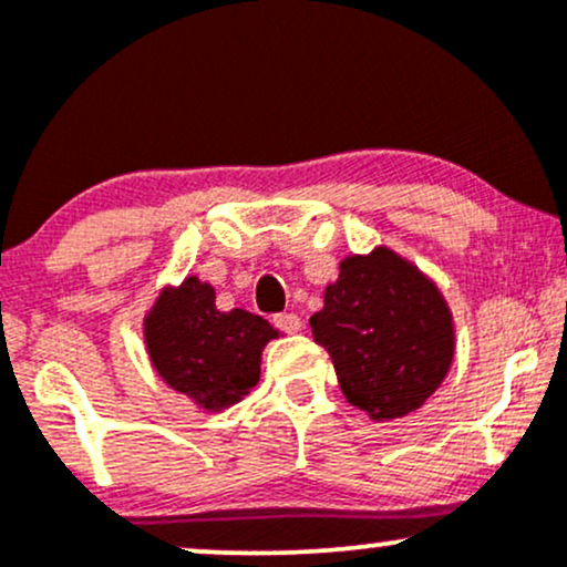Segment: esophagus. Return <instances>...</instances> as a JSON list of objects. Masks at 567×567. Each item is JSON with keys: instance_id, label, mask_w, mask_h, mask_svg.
I'll list each match as a JSON object with an SVG mask.
<instances>
[{"instance_id": "34e87169", "label": "esophagus", "mask_w": 567, "mask_h": 567, "mask_svg": "<svg viewBox=\"0 0 567 567\" xmlns=\"http://www.w3.org/2000/svg\"><path fill=\"white\" fill-rule=\"evenodd\" d=\"M275 324L282 333H298L301 330V317L292 315V311H285V315H275Z\"/></svg>"}]
</instances>
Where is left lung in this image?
I'll return each instance as SVG.
<instances>
[{
	"mask_svg": "<svg viewBox=\"0 0 567 567\" xmlns=\"http://www.w3.org/2000/svg\"><path fill=\"white\" fill-rule=\"evenodd\" d=\"M309 324L347 402L370 421L405 419L453 365L451 306L432 277L386 245L343 258Z\"/></svg>",
	"mask_w": 567,
	"mask_h": 567,
	"instance_id": "left-lung-1",
	"label": "left lung"
}]
</instances>
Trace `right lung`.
Wrapping results in <instances>:
<instances>
[{
	"label": "right lung",
	"instance_id": "add662e5",
	"mask_svg": "<svg viewBox=\"0 0 567 567\" xmlns=\"http://www.w3.org/2000/svg\"><path fill=\"white\" fill-rule=\"evenodd\" d=\"M141 328L154 373L202 413H220L250 394L261 379L266 343L279 338L252 311H220L216 288L197 275L165 285Z\"/></svg>",
	"mask_w": 567,
	"mask_h": 567
}]
</instances>
